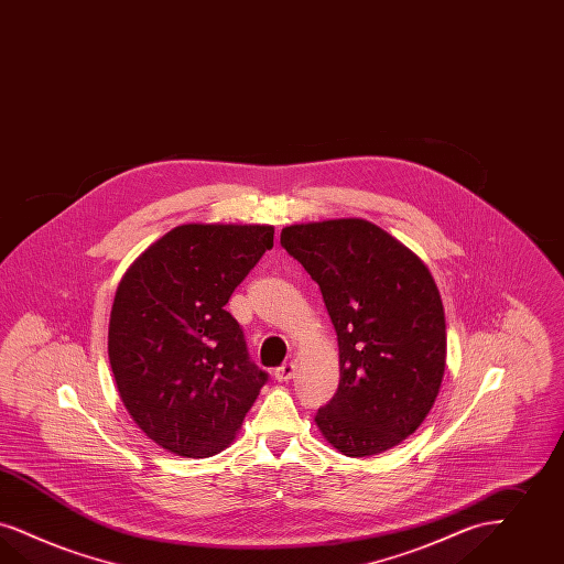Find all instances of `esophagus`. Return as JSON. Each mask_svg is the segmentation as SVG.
Returning a JSON list of instances; mask_svg holds the SVG:
<instances>
[{"label":"esophagus","instance_id":"esophagus-1","mask_svg":"<svg viewBox=\"0 0 564 564\" xmlns=\"http://www.w3.org/2000/svg\"><path fill=\"white\" fill-rule=\"evenodd\" d=\"M295 373V365L293 362H285L279 369H274V380L276 382H290Z\"/></svg>","mask_w":564,"mask_h":564}]
</instances>
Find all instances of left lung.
Wrapping results in <instances>:
<instances>
[{"mask_svg": "<svg viewBox=\"0 0 564 564\" xmlns=\"http://www.w3.org/2000/svg\"><path fill=\"white\" fill-rule=\"evenodd\" d=\"M281 246L318 283L338 334V392L315 417L323 438L348 457L397 447L445 376V311L429 267L362 218L285 226Z\"/></svg>", "mask_w": 564, "mask_h": 564, "instance_id": "left-lung-1", "label": "left lung"}]
</instances>
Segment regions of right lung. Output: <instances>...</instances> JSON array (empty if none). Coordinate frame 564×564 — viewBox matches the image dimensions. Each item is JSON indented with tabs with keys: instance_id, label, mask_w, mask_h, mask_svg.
I'll list each match as a JSON object with an SVG mask.
<instances>
[{
	"instance_id": "add662e5",
	"label": "right lung",
	"mask_w": 564,
	"mask_h": 564,
	"mask_svg": "<svg viewBox=\"0 0 564 564\" xmlns=\"http://www.w3.org/2000/svg\"><path fill=\"white\" fill-rule=\"evenodd\" d=\"M272 235L271 225L176 226L121 276L109 361L121 403L161 449L225 451L267 383L225 306Z\"/></svg>"
}]
</instances>
